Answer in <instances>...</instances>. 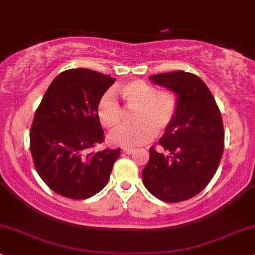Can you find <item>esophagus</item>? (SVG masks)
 <instances>
[{
    "label": "esophagus",
    "mask_w": 255,
    "mask_h": 255,
    "mask_svg": "<svg viewBox=\"0 0 255 255\" xmlns=\"http://www.w3.org/2000/svg\"><path fill=\"white\" fill-rule=\"evenodd\" d=\"M123 152L127 153V155H131V153L134 152V149H132V147H124V149H123Z\"/></svg>",
    "instance_id": "esophagus-1"
}]
</instances>
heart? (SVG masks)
<instances>
[{
    "label": "heart",
    "instance_id": "obj_1",
    "mask_svg": "<svg viewBox=\"0 0 255 255\" xmlns=\"http://www.w3.org/2000/svg\"><path fill=\"white\" fill-rule=\"evenodd\" d=\"M125 108L134 111L133 122L130 127H123L110 136L115 145L137 146L152 139L153 131L163 133L175 121L178 111L177 94L171 90H159L145 80H132L122 85L119 89ZM98 118L108 128H116L125 117L123 108L115 94L106 92L100 98L97 108Z\"/></svg>",
    "mask_w": 255,
    "mask_h": 255
}]
</instances>
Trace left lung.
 Segmentation results:
<instances>
[{
  "instance_id": "obj_1",
  "label": "left lung",
  "mask_w": 255,
  "mask_h": 255,
  "mask_svg": "<svg viewBox=\"0 0 255 255\" xmlns=\"http://www.w3.org/2000/svg\"><path fill=\"white\" fill-rule=\"evenodd\" d=\"M150 79L177 94L178 111L158 142L168 153L150 147L143 183L157 199L181 202L201 193L218 170L225 147L221 112L197 75L177 71Z\"/></svg>"
}]
</instances>
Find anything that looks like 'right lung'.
<instances>
[{
    "label": "right lung",
    "mask_w": 255,
    "mask_h": 255,
    "mask_svg": "<svg viewBox=\"0 0 255 255\" xmlns=\"http://www.w3.org/2000/svg\"><path fill=\"white\" fill-rule=\"evenodd\" d=\"M115 80L87 68L64 71L36 109L31 157L42 181L61 196L89 199L108 184L121 149L92 150L105 140L97 108Z\"/></svg>",
    "instance_id": "add662e5"
}]
</instances>
